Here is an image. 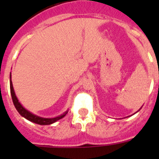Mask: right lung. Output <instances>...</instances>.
<instances>
[{
	"label": "right lung",
	"instance_id": "add662e5",
	"mask_svg": "<svg viewBox=\"0 0 159 159\" xmlns=\"http://www.w3.org/2000/svg\"><path fill=\"white\" fill-rule=\"evenodd\" d=\"M10 92H11V95H12V102H13V104L16 107V109L17 110V111L19 112L20 115L23 117H25V119H27L29 121L32 122V123H37V124L40 125H49L52 124V123L57 122L59 119H62L63 117L67 115V112H65L64 115H61V116H58V117L56 118H52V119H45V118H41L37 116H35L33 114H32L31 112H29V111H27L26 109L23 107L21 106V104L20 103L19 101H18L17 98H16V95H15V92H14L13 87H12V81H11V75H10Z\"/></svg>",
	"mask_w": 159,
	"mask_h": 159
}]
</instances>
